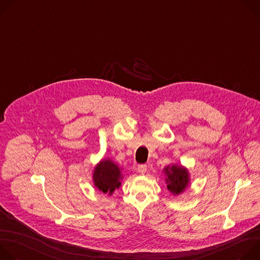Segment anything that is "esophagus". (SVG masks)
Returning a JSON list of instances; mask_svg holds the SVG:
<instances>
[{"label":"esophagus","instance_id":"esophagus-1","mask_svg":"<svg viewBox=\"0 0 260 260\" xmlns=\"http://www.w3.org/2000/svg\"><path fill=\"white\" fill-rule=\"evenodd\" d=\"M138 172L141 175H144L147 172V166L146 165H139L138 166Z\"/></svg>","mask_w":260,"mask_h":260}]
</instances>
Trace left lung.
Returning <instances> with one entry per match:
<instances>
[{
	"label": "left lung",
	"mask_w": 260,
	"mask_h": 260,
	"mask_svg": "<svg viewBox=\"0 0 260 260\" xmlns=\"http://www.w3.org/2000/svg\"><path fill=\"white\" fill-rule=\"evenodd\" d=\"M164 173L167 176V188L173 196L181 194L188 187L189 172L185 167L176 164L170 165L164 169Z\"/></svg>",
	"instance_id": "8db88e82"
}]
</instances>
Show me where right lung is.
Returning <instances> with one entry per match:
<instances>
[{
  "label": "right lung",
  "mask_w": 260,
  "mask_h": 260,
  "mask_svg": "<svg viewBox=\"0 0 260 260\" xmlns=\"http://www.w3.org/2000/svg\"><path fill=\"white\" fill-rule=\"evenodd\" d=\"M122 179L120 168L110 158L102 159L93 170L92 180L94 186L103 193L112 194L119 188Z\"/></svg>",
  "instance_id": "right-lung-1"
}]
</instances>
